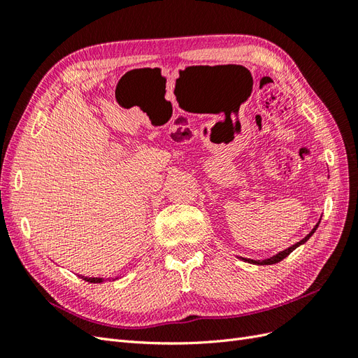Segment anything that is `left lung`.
I'll use <instances>...</instances> for the list:
<instances>
[{"label": "left lung", "instance_id": "left-lung-1", "mask_svg": "<svg viewBox=\"0 0 358 358\" xmlns=\"http://www.w3.org/2000/svg\"><path fill=\"white\" fill-rule=\"evenodd\" d=\"M320 222H321V220L317 222V225L313 227L312 229V231L306 236V237H303V239L300 241V242H297V243H294V245H291L289 248H287V249H284V251H280V252H278L276 255H273V257H270V258H266V259H252V258H242V257H239L241 259H243V262H246V263H251V264H259V266H267V264H276V263H279V262H282V259L285 258V257H288L292 251H294L296 248H299L300 245H303V243H306L308 241H309V237L315 233V230L318 229V225H320Z\"/></svg>", "mask_w": 358, "mask_h": 358}]
</instances>
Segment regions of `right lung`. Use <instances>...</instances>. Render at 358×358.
<instances>
[{
	"mask_svg": "<svg viewBox=\"0 0 358 358\" xmlns=\"http://www.w3.org/2000/svg\"><path fill=\"white\" fill-rule=\"evenodd\" d=\"M79 278H82L83 280H86V282H91V284H101V282H104L106 280V278H90V276H83V275H79ZM119 276H116V279H117ZM109 279V278H107Z\"/></svg>",
	"mask_w": 358,
	"mask_h": 358,
	"instance_id": "right-lung-1",
	"label": "right lung"
}]
</instances>
